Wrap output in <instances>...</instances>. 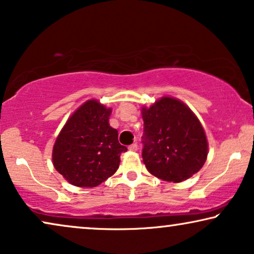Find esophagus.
Segmentation results:
<instances>
[{
  "label": "esophagus",
  "instance_id": "obj_1",
  "mask_svg": "<svg viewBox=\"0 0 254 254\" xmlns=\"http://www.w3.org/2000/svg\"><path fill=\"white\" fill-rule=\"evenodd\" d=\"M128 149H129L130 151H136L138 149V145H137V143H133V144H130L129 147H128Z\"/></svg>",
  "mask_w": 254,
  "mask_h": 254
}]
</instances>
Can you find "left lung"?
<instances>
[{
    "label": "left lung",
    "mask_w": 254,
    "mask_h": 254,
    "mask_svg": "<svg viewBox=\"0 0 254 254\" xmlns=\"http://www.w3.org/2000/svg\"><path fill=\"white\" fill-rule=\"evenodd\" d=\"M144 134L142 158L152 176L180 183L200 171L208 155L202 125L187 105L172 97H162L150 107H142Z\"/></svg>",
    "instance_id": "1"
}]
</instances>
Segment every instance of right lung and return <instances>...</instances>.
I'll return each mask as SVG.
<instances>
[{"instance_id": "add662e5", "label": "right lung", "mask_w": 254, "mask_h": 254, "mask_svg": "<svg viewBox=\"0 0 254 254\" xmlns=\"http://www.w3.org/2000/svg\"><path fill=\"white\" fill-rule=\"evenodd\" d=\"M111 112L98 100H88L71 114L57 137L53 165L71 185L98 186L119 168L120 155L127 148L110 126Z\"/></svg>"}]
</instances>
